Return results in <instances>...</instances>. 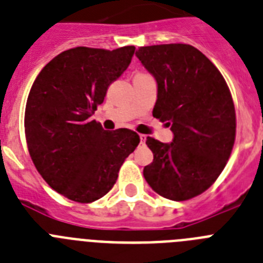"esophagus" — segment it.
<instances>
[{
    "instance_id": "obj_1",
    "label": "esophagus",
    "mask_w": 263,
    "mask_h": 263,
    "mask_svg": "<svg viewBox=\"0 0 263 263\" xmlns=\"http://www.w3.org/2000/svg\"><path fill=\"white\" fill-rule=\"evenodd\" d=\"M140 140H141V143H145V141H146V136H145V134H140Z\"/></svg>"
}]
</instances>
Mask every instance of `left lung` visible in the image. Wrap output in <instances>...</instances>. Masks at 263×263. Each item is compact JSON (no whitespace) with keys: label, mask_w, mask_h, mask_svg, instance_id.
<instances>
[{"label":"left lung","mask_w":263,"mask_h":263,"mask_svg":"<svg viewBox=\"0 0 263 263\" xmlns=\"http://www.w3.org/2000/svg\"><path fill=\"white\" fill-rule=\"evenodd\" d=\"M136 55L157 81L153 117L174 134L172 143L147 137L154 158L143 177L172 201L199 196L218 178L234 146L235 109L228 84L192 45L142 46Z\"/></svg>","instance_id":"1"}]
</instances>
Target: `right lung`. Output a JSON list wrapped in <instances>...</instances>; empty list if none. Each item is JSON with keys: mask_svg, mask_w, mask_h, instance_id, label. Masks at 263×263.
Returning <instances> with one entry per match:
<instances>
[{"mask_svg": "<svg viewBox=\"0 0 263 263\" xmlns=\"http://www.w3.org/2000/svg\"><path fill=\"white\" fill-rule=\"evenodd\" d=\"M134 50L69 49L45 65L31 86L25 109L29 154L51 189L71 201L104 197L140 143L133 130L106 132L90 118Z\"/></svg>", "mask_w": 263, "mask_h": 263, "instance_id": "add662e5", "label": "right lung"}]
</instances>
